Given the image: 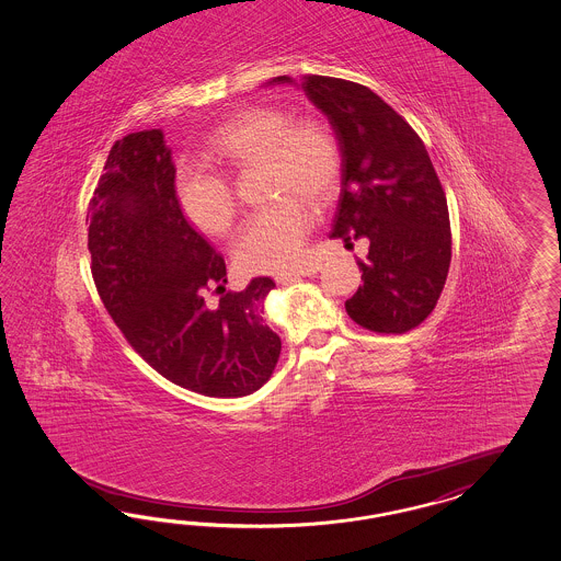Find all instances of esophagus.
Here are the masks:
<instances>
[{
    "label": "esophagus",
    "mask_w": 561,
    "mask_h": 561,
    "mask_svg": "<svg viewBox=\"0 0 561 561\" xmlns=\"http://www.w3.org/2000/svg\"><path fill=\"white\" fill-rule=\"evenodd\" d=\"M318 273H320V266H318V264H309V266L297 268V271H287V273L276 274V276H274V280L285 285V283H295V280L304 278V276H313V274Z\"/></svg>",
    "instance_id": "34e87169"
}]
</instances>
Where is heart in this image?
<instances>
[{"mask_svg": "<svg viewBox=\"0 0 561 561\" xmlns=\"http://www.w3.org/2000/svg\"><path fill=\"white\" fill-rule=\"evenodd\" d=\"M203 158L225 172L264 168L266 193L276 198L252 215L238 233L231 256L243 274L287 271L301 254L313 210L325 208L340 191L342 149L321 121H295L271 106L236 114L203 147ZM178 207L198 233L225 238L236 221V198L224 178L186 165L174 180Z\"/></svg>", "mask_w": 561, "mask_h": 561, "instance_id": "heart-1", "label": "heart"}]
</instances>
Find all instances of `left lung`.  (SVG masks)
I'll return each instance as SVG.
<instances>
[{"mask_svg":"<svg viewBox=\"0 0 561 561\" xmlns=\"http://www.w3.org/2000/svg\"><path fill=\"white\" fill-rule=\"evenodd\" d=\"M301 88L328 116L344 160L330 238L368 240L363 287L346 311L370 332L405 334L433 313L450 266L447 196L433 161L416 130L365 85L307 76Z\"/></svg>","mask_w":561,"mask_h":561,"instance_id":"obj_1","label":"left lung"}]
</instances>
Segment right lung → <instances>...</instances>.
<instances>
[{"mask_svg": "<svg viewBox=\"0 0 561 561\" xmlns=\"http://www.w3.org/2000/svg\"><path fill=\"white\" fill-rule=\"evenodd\" d=\"M174 180L161 128L113 145L85 219L98 295L168 381L208 398L250 396L280 356V337L262 318L274 280L252 278L208 309L205 290L227 283L225 260L180 213Z\"/></svg>", "mask_w": 561, "mask_h": 561, "instance_id": "right-lung-1", "label": "right lung"}]
</instances>
